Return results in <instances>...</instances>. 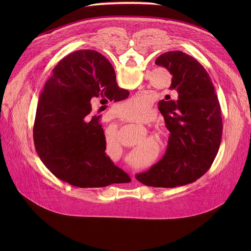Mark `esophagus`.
Masks as SVG:
<instances>
[{"label":"esophagus","mask_w":251,"mask_h":251,"mask_svg":"<svg viewBox=\"0 0 251 251\" xmlns=\"http://www.w3.org/2000/svg\"><path fill=\"white\" fill-rule=\"evenodd\" d=\"M132 179H134V175H132Z\"/></svg>","instance_id":"esophagus-1"}]
</instances>
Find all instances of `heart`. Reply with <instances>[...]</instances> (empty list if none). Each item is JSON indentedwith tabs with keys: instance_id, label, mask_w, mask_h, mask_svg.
Segmentation results:
<instances>
[{
	"instance_id": "1",
	"label": "heart",
	"mask_w": 251,
	"mask_h": 251,
	"mask_svg": "<svg viewBox=\"0 0 251 251\" xmlns=\"http://www.w3.org/2000/svg\"><path fill=\"white\" fill-rule=\"evenodd\" d=\"M119 110H120V113L123 115H127L131 113H134V114L138 113V115H135V117L128 119L127 120L128 122H134L137 124H151L153 121V115L151 113V110L146 108V104H144V102L138 98H134L132 100L120 103L119 104ZM139 111L141 112L140 113H139ZM153 137L159 142H163L165 138L162 132L155 133ZM105 147H107V151L111 149L114 150L117 148V142L114 136L107 135V137H105ZM128 162L131 166L137 167V168L142 167L147 164V161L144 160L143 155L140 153L130 155L128 157Z\"/></svg>"
}]
</instances>
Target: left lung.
Returning a JSON list of instances; mask_svg holds the SVG:
<instances>
[{"label":"left lung","instance_id":"obj_1","mask_svg":"<svg viewBox=\"0 0 251 251\" xmlns=\"http://www.w3.org/2000/svg\"><path fill=\"white\" fill-rule=\"evenodd\" d=\"M155 64L173 76L176 100L159 102L171 134L163 159L135 178L147 186L174 188L200 179L212 166L222 139L221 105L212 79L193 57L167 51Z\"/></svg>","mask_w":251,"mask_h":251}]
</instances>
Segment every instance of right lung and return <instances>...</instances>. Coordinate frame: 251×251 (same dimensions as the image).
I'll use <instances>...</instances> for the list:
<instances>
[{
  "mask_svg": "<svg viewBox=\"0 0 251 251\" xmlns=\"http://www.w3.org/2000/svg\"><path fill=\"white\" fill-rule=\"evenodd\" d=\"M128 96L100 52L79 50L63 58L46 82L36 109L33 141L44 165L60 180L80 188L130 182L104 153L100 116H89L91 100L117 101Z\"/></svg>",
  "mask_w": 251,
  "mask_h": 251,
  "instance_id": "1",
  "label": "right lung"
}]
</instances>
